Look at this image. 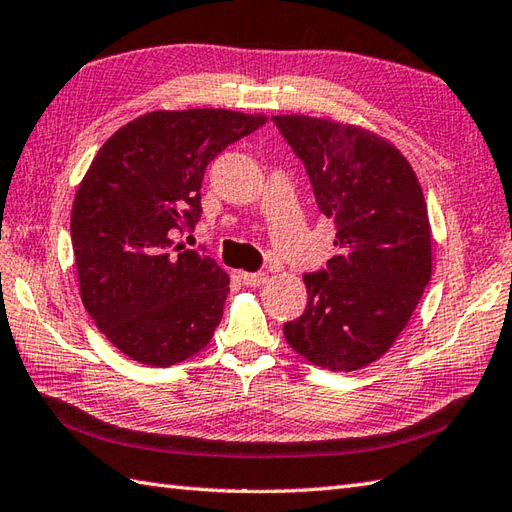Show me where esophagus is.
<instances>
[{
	"label": "esophagus",
	"mask_w": 512,
	"mask_h": 512,
	"mask_svg": "<svg viewBox=\"0 0 512 512\" xmlns=\"http://www.w3.org/2000/svg\"><path fill=\"white\" fill-rule=\"evenodd\" d=\"M238 278H241V282L247 287H260L267 280V274H249V271H241Z\"/></svg>",
	"instance_id": "1"
}]
</instances>
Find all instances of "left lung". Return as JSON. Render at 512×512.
Segmentation results:
<instances>
[{"mask_svg": "<svg viewBox=\"0 0 512 512\" xmlns=\"http://www.w3.org/2000/svg\"><path fill=\"white\" fill-rule=\"evenodd\" d=\"M276 127L333 219L337 254L306 274L309 300L282 326L300 357L333 372L370 366L392 348L431 278V225L412 164L359 124L285 113Z\"/></svg>", "mask_w": 512, "mask_h": 512, "instance_id": "1", "label": "left lung"}]
</instances>
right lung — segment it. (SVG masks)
Segmentation results:
<instances>
[{
  "mask_svg": "<svg viewBox=\"0 0 512 512\" xmlns=\"http://www.w3.org/2000/svg\"><path fill=\"white\" fill-rule=\"evenodd\" d=\"M265 122L230 109L149 111L89 164L70 221L78 291L100 333L133 361L168 368L210 344L230 276L208 256L181 253L173 234L199 219L208 164Z\"/></svg>",
  "mask_w": 512,
  "mask_h": 512,
  "instance_id": "1",
  "label": "right lung"
}]
</instances>
